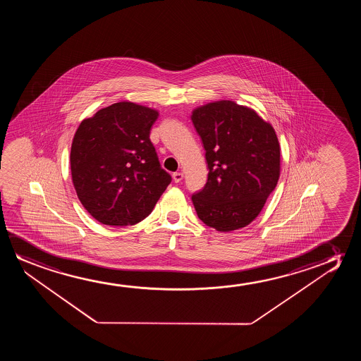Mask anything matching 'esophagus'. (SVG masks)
<instances>
[{
    "instance_id": "esophagus-1",
    "label": "esophagus",
    "mask_w": 361,
    "mask_h": 361,
    "mask_svg": "<svg viewBox=\"0 0 361 361\" xmlns=\"http://www.w3.org/2000/svg\"><path fill=\"white\" fill-rule=\"evenodd\" d=\"M173 181H175V183H180V181H181V180H183V173H173Z\"/></svg>"
}]
</instances>
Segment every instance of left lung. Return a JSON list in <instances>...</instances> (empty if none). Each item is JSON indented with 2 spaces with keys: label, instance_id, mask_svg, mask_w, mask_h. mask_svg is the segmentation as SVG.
<instances>
[{
  "label": "left lung",
  "instance_id": "8db88e82",
  "mask_svg": "<svg viewBox=\"0 0 361 361\" xmlns=\"http://www.w3.org/2000/svg\"><path fill=\"white\" fill-rule=\"evenodd\" d=\"M208 165L204 188L193 193L197 216L208 227L231 232L262 212L280 176V145L270 123L233 101L192 112Z\"/></svg>",
  "mask_w": 361,
  "mask_h": 361
}]
</instances>
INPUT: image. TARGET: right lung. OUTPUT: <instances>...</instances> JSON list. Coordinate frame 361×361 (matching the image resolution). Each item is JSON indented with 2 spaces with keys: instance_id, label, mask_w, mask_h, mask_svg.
Segmentation results:
<instances>
[{
  "instance_id": "1",
  "label": "right lung",
  "mask_w": 361,
  "mask_h": 361,
  "mask_svg": "<svg viewBox=\"0 0 361 361\" xmlns=\"http://www.w3.org/2000/svg\"><path fill=\"white\" fill-rule=\"evenodd\" d=\"M158 116L124 101L80 123L70 152L71 178L80 202L99 223L143 221L171 183L149 138Z\"/></svg>"
}]
</instances>
